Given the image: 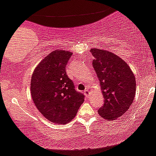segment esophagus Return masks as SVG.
Listing matches in <instances>:
<instances>
[{
    "label": "esophagus",
    "instance_id": "1",
    "mask_svg": "<svg viewBox=\"0 0 156 156\" xmlns=\"http://www.w3.org/2000/svg\"><path fill=\"white\" fill-rule=\"evenodd\" d=\"M83 93H84V95H85V96H87V97L89 96V90H87V89H86V90H84Z\"/></svg>",
    "mask_w": 156,
    "mask_h": 156
}]
</instances>
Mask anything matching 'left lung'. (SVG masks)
Instances as JSON below:
<instances>
[{
	"instance_id": "1",
	"label": "left lung",
	"mask_w": 156,
	"mask_h": 156,
	"mask_svg": "<svg viewBox=\"0 0 156 156\" xmlns=\"http://www.w3.org/2000/svg\"><path fill=\"white\" fill-rule=\"evenodd\" d=\"M90 51L104 96V105L98 113L103 119L114 120L123 115L133 103L136 78L129 66L117 55L102 49L91 48Z\"/></svg>"
}]
</instances>
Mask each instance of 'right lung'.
Listing matches in <instances>:
<instances>
[{
  "mask_svg": "<svg viewBox=\"0 0 156 156\" xmlns=\"http://www.w3.org/2000/svg\"><path fill=\"white\" fill-rule=\"evenodd\" d=\"M72 53L53 50L35 68L30 82L33 101L41 114L53 123L66 124L76 116L84 101L66 73Z\"/></svg>",
  "mask_w": 156,
  "mask_h": 156,
  "instance_id": "add662e5",
  "label": "right lung"
}]
</instances>
